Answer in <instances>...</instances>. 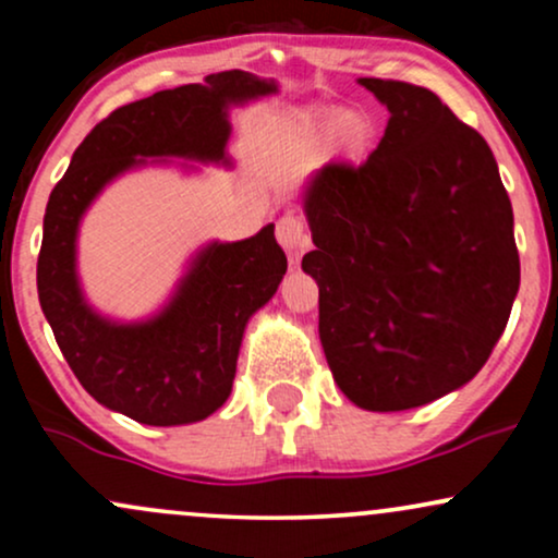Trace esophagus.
<instances>
[{"label": "esophagus", "instance_id": "obj_1", "mask_svg": "<svg viewBox=\"0 0 558 558\" xmlns=\"http://www.w3.org/2000/svg\"><path fill=\"white\" fill-rule=\"evenodd\" d=\"M275 235H278V243L286 248L291 262H299L301 254L310 248V233H306L304 220H301V217H296V215L280 217Z\"/></svg>", "mask_w": 558, "mask_h": 558}]
</instances>
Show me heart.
<instances>
[{
    "label": "heart",
    "instance_id": "1",
    "mask_svg": "<svg viewBox=\"0 0 558 558\" xmlns=\"http://www.w3.org/2000/svg\"><path fill=\"white\" fill-rule=\"evenodd\" d=\"M338 133H341L343 149L362 151L369 136H373V128H369V120L362 118V114H332V118L323 120H304V123L293 128L291 146L301 157H315Z\"/></svg>",
    "mask_w": 558,
    "mask_h": 558
}]
</instances>
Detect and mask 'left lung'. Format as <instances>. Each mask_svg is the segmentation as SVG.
I'll list each match as a JSON object with an SVG mask.
<instances>
[{
    "mask_svg": "<svg viewBox=\"0 0 558 558\" xmlns=\"http://www.w3.org/2000/svg\"><path fill=\"white\" fill-rule=\"evenodd\" d=\"M390 112L367 162L306 185L319 341L345 399L403 412L470 383L520 291L514 213L496 157L444 101L360 78Z\"/></svg>",
    "mask_w": 558,
    "mask_h": 558,
    "instance_id": "left-lung-1",
    "label": "left lung"
}]
</instances>
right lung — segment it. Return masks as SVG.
I'll return each mask as SVG.
<instances>
[{"mask_svg": "<svg viewBox=\"0 0 558 558\" xmlns=\"http://www.w3.org/2000/svg\"><path fill=\"white\" fill-rule=\"evenodd\" d=\"M275 92V81L226 70L131 101L83 138L54 185L36 267L38 301L70 369L101 407L155 427L207 420L228 401L246 323L275 296L288 262L275 226L243 241H213L191 257L157 315L118 323L83 296V215L128 170L170 159L230 165L228 110Z\"/></svg>", "mask_w": 558, "mask_h": 558, "instance_id": "1", "label": "right lung"}]
</instances>
